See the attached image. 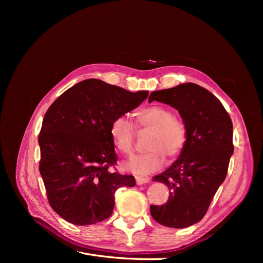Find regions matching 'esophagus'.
<instances>
[{
  "label": "esophagus",
  "mask_w": 263,
  "mask_h": 263,
  "mask_svg": "<svg viewBox=\"0 0 263 263\" xmlns=\"http://www.w3.org/2000/svg\"><path fill=\"white\" fill-rule=\"evenodd\" d=\"M150 181L149 178H144V177H136V182L138 185H142L145 184V183H148Z\"/></svg>",
  "instance_id": "esophagus-1"
}]
</instances>
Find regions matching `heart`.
Masks as SVG:
<instances>
[{"label": "heart", "mask_w": 263, "mask_h": 263, "mask_svg": "<svg viewBox=\"0 0 263 263\" xmlns=\"http://www.w3.org/2000/svg\"><path fill=\"white\" fill-rule=\"evenodd\" d=\"M138 130H151L148 153L130 158L124 166L136 176H147L160 170L165 161L178 157L185 146L187 133L181 119L174 117L172 110L162 105H150L134 113ZM109 136L114 147L123 155H130L135 142V127L127 118L119 116L110 123Z\"/></svg>", "instance_id": "b5f03b06"}]
</instances>
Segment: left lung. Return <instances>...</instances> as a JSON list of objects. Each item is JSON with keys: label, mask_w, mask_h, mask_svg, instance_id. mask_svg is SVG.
Listing matches in <instances>:
<instances>
[{"label": "left lung", "mask_w": 263, "mask_h": 263, "mask_svg": "<svg viewBox=\"0 0 263 263\" xmlns=\"http://www.w3.org/2000/svg\"><path fill=\"white\" fill-rule=\"evenodd\" d=\"M149 101L176 108L187 133L179 158L154 178L170 195L165 204L150 206L151 216L163 226L186 228L204 217L226 178L234 154L232 119L216 97L195 83L155 91Z\"/></svg>", "instance_id": "8db88e82"}]
</instances>
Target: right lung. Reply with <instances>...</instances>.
<instances>
[{"label":"right lung","instance_id":"1","mask_svg":"<svg viewBox=\"0 0 263 263\" xmlns=\"http://www.w3.org/2000/svg\"><path fill=\"white\" fill-rule=\"evenodd\" d=\"M147 98L148 91L87 79L47 110L38 137L39 172L50 206L63 219L79 226L104 220L113 213L116 190L136 184L133 176L108 170L117 161L109 126Z\"/></svg>","mask_w":263,"mask_h":263}]
</instances>
